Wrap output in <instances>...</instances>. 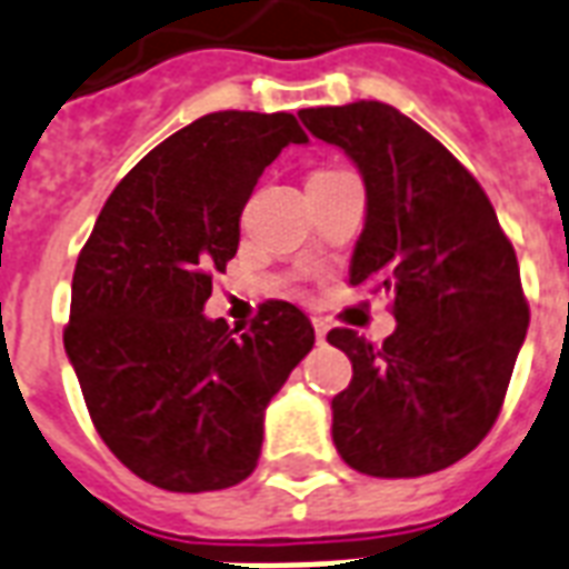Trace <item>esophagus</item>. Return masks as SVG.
Returning <instances> with one entry per match:
<instances>
[{"label":"esophagus","mask_w":569,"mask_h":569,"mask_svg":"<svg viewBox=\"0 0 569 569\" xmlns=\"http://www.w3.org/2000/svg\"><path fill=\"white\" fill-rule=\"evenodd\" d=\"M311 327H315V336H318V341L327 339V332H330V323H327V320L315 318L311 320Z\"/></svg>","instance_id":"obj_1"}]
</instances>
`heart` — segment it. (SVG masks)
Masks as SVG:
<instances>
[{"label": "heart", "instance_id": "1", "mask_svg": "<svg viewBox=\"0 0 569 569\" xmlns=\"http://www.w3.org/2000/svg\"><path fill=\"white\" fill-rule=\"evenodd\" d=\"M327 173H339V170H318V173H311V177H327Z\"/></svg>", "mask_w": 569, "mask_h": 569}]
</instances>
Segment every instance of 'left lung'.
Segmentation results:
<instances>
[{
    "instance_id": "1",
    "label": "left lung",
    "mask_w": 569,
    "mask_h": 569,
    "mask_svg": "<svg viewBox=\"0 0 569 569\" xmlns=\"http://www.w3.org/2000/svg\"><path fill=\"white\" fill-rule=\"evenodd\" d=\"M300 119L360 168L350 284L392 293L399 323L383 345L348 327L327 336L353 366L332 399L336 450L387 480L450 468L498 420L528 332L512 242L471 170L396 107H309Z\"/></svg>"
}]
</instances>
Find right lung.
Returning a JSON list of instances; mask_svg holds the SVG:
<instances>
[{
	"mask_svg": "<svg viewBox=\"0 0 569 569\" xmlns=\"http://www.w3.org/2000/svg\"><path fill=\"white\" fill-rule=\"evenodd\" d=\"M306 140L293 113L194 119L128 170L80 249L66 353L101 441L158 489L246 480L269 399L315 345L284 300L260 302L242 332L203 318L260 173Z\"/></svg>",
	"mask_w": 569,
	"mask_h": 569,
	"instance_id": "1",
	"label": "right lung"
}]
</instances>
